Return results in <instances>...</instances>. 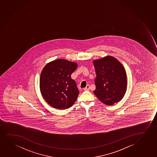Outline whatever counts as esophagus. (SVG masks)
Masks as SVG:
<instances>
[{
	"instance_id": "obj_1",
	"label": "esophagus",
	"mask_w": 157,
	"mask_h": 157,
	"mask_svg": "<svg viewBox=\"0 0 157 157\" xmlns=\"http://www.w3.org/2000/svg\"><path fill=\"white\" fill-rule=\"evenodd\" d=\"M85 90H90V86L89 85H87L86 86V87L84 89Z\"/></svg>"
}]
</instances>
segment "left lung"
<instances>
[{
  "mask_svg": "<svg viewBox=\"0 0 157 157\" xmlns=\"http://www.w3.org/2000/svg\"><path fill=\"white\" fill-rule=\"evenodd\" d=\"M94 64L96 73L94 94L108 105L119 102L127 90L126 73L123 65L111 56L95 60Z\"/></svg>",
  "mask_w": 157,
  "mask_h": 157,
  "instance_id": "obj_1",
  "label": "left lung"
}]
</instances>
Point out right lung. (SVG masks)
I'll return each instance as SVG.
<instances>
[{
    "label": "right lung",
    "instance_id": "right-lung-1",
    "mask_svg": "<svg viewBox=\"0 0 157 157\" xmlns=\"http://www.w3.org/2000/svg\"><path fill=\"white\" fill-rule=\"evenodd\" d=\"M77 67V63L62 59L44 67L40 79L41 93L51 106L64 110L75 103L79 92L71 75Z\"/></svg>",
    "mask_w": 157,
    "mask_h": 157
}]
</instances>
